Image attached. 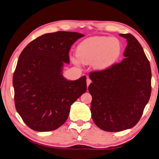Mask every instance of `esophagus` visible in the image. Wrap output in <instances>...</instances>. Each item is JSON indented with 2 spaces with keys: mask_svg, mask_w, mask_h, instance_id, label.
I'll return each instance as SVG.
<instances>
[{
  "mask_svg": "<svg viewBox=\"0 0 159 159\" xmlns=\"http://www.w3.org/2000/svg\"><path fill=\"white\" fill-rule=\"evenodd\" d=\"M92 83V81H91L90 78H87V80H86V84H87V86H89V84Z\"/></svg>",
  "mask_w": 159,
  "mask_h": 159,
  "instance_id": "esophagus-1",
  "label": "esophagus"
}]
</instances>
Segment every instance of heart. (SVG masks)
Instances as JSON below:
<instances>
[{
    "mask_svg": "<svg viewBox=\"0 0 159 159\" xmlns=\"http://www.w3.org/2000/svg\"><path fill=\"white\" fill-rule=\"evenodd\" d=\"M122 50L120 41L117 38L94 36L84 40L76 48V57L84 65L92 64L95 69L105 70L112 66L119 58ZM78 65L75 58H71Z\"/></svg>",
    "mask_w": 159,
    "mask_h": 159,
    "instance_id": "b5f03b06",
    "label": "heart"
}]
</instances>
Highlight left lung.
<instances>
[{
	"mask_svg": "<svg viewBox=\"0 0 159 159\" xmlns=\"http://www.w3.org/2000/svg\"><path fill=\"white\" fill-rule=\"evenodd\" d=\"M128 43L125 58L108 68L91 72V113L95 124L107 132L132 128L140 119L151 94V65L132 34H120Z\"/></svg>",
	"mask_w": 159,
	"mask_h": 159,
	"instance_id": "8db88e82",
	"label": "left lung"
}]
</instances>
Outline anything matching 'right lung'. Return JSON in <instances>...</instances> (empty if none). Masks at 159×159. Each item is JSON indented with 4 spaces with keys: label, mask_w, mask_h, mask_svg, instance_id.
Listing matches in <instances>:
<instances>
[{
    "label": "right lung",
    "mask_w": 159,
    "mask_h": 159,
    "mask_svg": "<svg viewBox=\"0 0 159 159\" xmlns=\"http://www.w3.org/2000/svg\"><path fill=\"white\" fill-rule=\"evenodd\" d=\"M84 35L46 33L27 44L13 75L14 103L25 124L38 132L57 129L66 121L71 105L86 91V77L67 81L62 75L70 63L71 46Z\"/></svg>",
    "instance_id": "add662e5"
}]
</instances>
